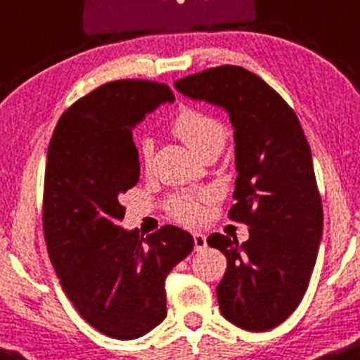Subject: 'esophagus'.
Here are the masks:
<instances>
[{
  "label": "esophagus",
  "mask_w": 360,
  "mask_h": 360,
  "mask_svg": "<svg viewBox=\"0 0 360 360\" xmlns=\"http://www.w3.org/2000/svg\"><path fill=\"white\" fill-rule=\"evenodd\" d=\"M193 244H195V250H197V251L205 250V246H207V239H205L204 233L195 232L193 233Z\"/></svg>",
  "instance_id": "34e87169"
}]
</instances>
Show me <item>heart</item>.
<instances>
[{
  "instance_id": "heart-1",
  "label": "heart",
  "mask_w": 360,
  "mask_h": 360,
  "mask_svg": "<svg viewBox=\"0 0 360 360\" xmlns=\"http://www.w3.org/2000/svg\"><path fill=\"white\" fill-rule=\"evenodd\" d=\"M172 130L188 148L198 156L204 155L211 149L221 151L223 144L226 141L225 124L214 116L207 112H202L197 109L181 110L172 123ZM139 156H141L142 165L148 167L153 158V141L151 139H142L139 144ZM207 193H177L167 202V211L174 219L181 223L193 225L198 223L204 216V204L207 202Z\"/></svg>"
}]
</instances>
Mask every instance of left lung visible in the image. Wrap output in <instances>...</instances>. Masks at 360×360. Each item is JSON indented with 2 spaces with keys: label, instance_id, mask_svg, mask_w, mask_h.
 I'll list each match as a JSON object with an SVG mask.
<instances>
[{
  "label": "left lung",
  "instance_id": "left-lung-1",
  "mask_svg": "<svg viewBox=\"0 0 360 360\" xmlns=\"http://www.w3.org/2000/svg\"><path fill=\"white\" fill-rule=\"evenodd\" d=\"M176 89L229 112L236 142V204L230 219L250 239L209 236L226 257L216 294L221 315L244 330L264 333L302 301L323 230L322 198L311 149L292 107L240 66H216L176 80Z\"/></svg>",
  "mask_w": 360,
  "mask_h": 360
}]
</instances>
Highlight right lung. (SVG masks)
<instances>
[{
    "label": "right lung",
    "mask_w": 360,
    "mask_h": 360,
    "mask_svg": "<svg viewBox=\"0 0 360 360\" xmlns=\"http://www.w3.org/2000/svg\"><path fill=\"white\" fill-rule=\"evenodd\" d=\"M165 102H174L165 84L107 82L63 114L49 144V257L80 316L114 340H137L165 319L167 274L193 250L191 233L174 225L148 237L117 225L121 193L141 177L134 128Z\"/></svg>",
    "instance_id": "obj_1"
}]
</instances>
